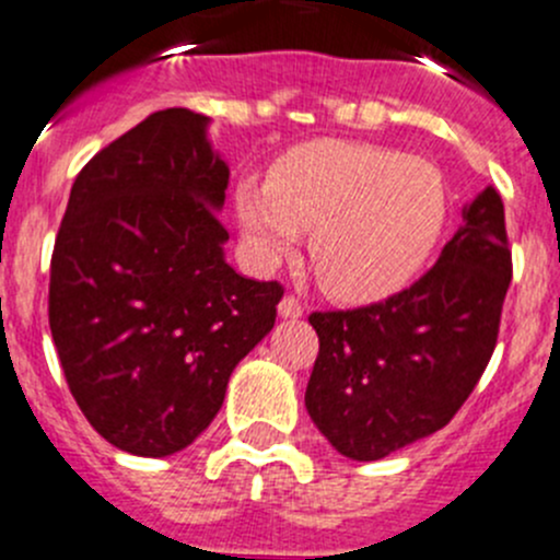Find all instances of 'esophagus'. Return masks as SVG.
<instances>
[{
	"label": "esophagus",
	"mask_w": 560,
	"mask_h": 560,
	"mask_svg": "<svg viewBox=\"0 0 560 560\" xmlns=\"http://www.w3.org/2000/svg\"><path fill=\"white\" fill-rule=\"evenodd\" d=\"M278 313H280V318L296 320V318H302L304 307H302V304H299L296 296H282L280 304H278Z\"/></svg>",
	"instance_id": "1"
}]
</instances>
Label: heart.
<instances>
[{"label": "heart", "mask_w": 560, "mask_h": 560, "mask_svg": "<svg viewBox=\"0 0 560 560\" xmlns=\"http://www.w3.org/2000/svg\"><path fill=\"white\" fill-rule=\"evenodd\" d=\"M236 223L258 267L291 256L313 229L310 258L342 302H381L419 275L444 236L450 190L433 163L397 149L315 141L247 176L234 192Z\"/></svg>", "instance_id": "b5f03b06"}]
</instances>
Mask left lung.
Listing matches in <instances>:
<instances>
[{"instance_id":"8db88e82","label":"left lung","mask_w":560,"mask_h":560,"mask_svg":"<svg viewBox=\"0 0 560 560\" xmlns=\"http://www.w3.org/2000/svg\"><path fill=\"white\" fill-rule=\"evenodd\" d=\"M509 282L503 203L487 187L411 288L310 315L320 348L304 406L320 435L370 463L446 428L490 362Z\"/></svg>"}]
</instances>
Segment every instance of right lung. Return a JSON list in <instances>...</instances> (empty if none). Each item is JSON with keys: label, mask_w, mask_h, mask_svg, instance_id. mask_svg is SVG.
<instances>
[{"label": "right lung", "mask_w": 560, "mask_h": 560, "mask_svg": "<svg viewBox=\"0 0 560 560\" xmlns=\"http://www.w3.org/2000/svg\"><path fill=\"white\" fill-rule=\"evenodd\" d=\"M209 125L154 110L94 154L54 245L48 320L65 378L92 428L138 457L176 455L212 424L282 299L225 261L229 163Z\"/></svg>", "instance_id": "right-lung-1"}]
</instances>
